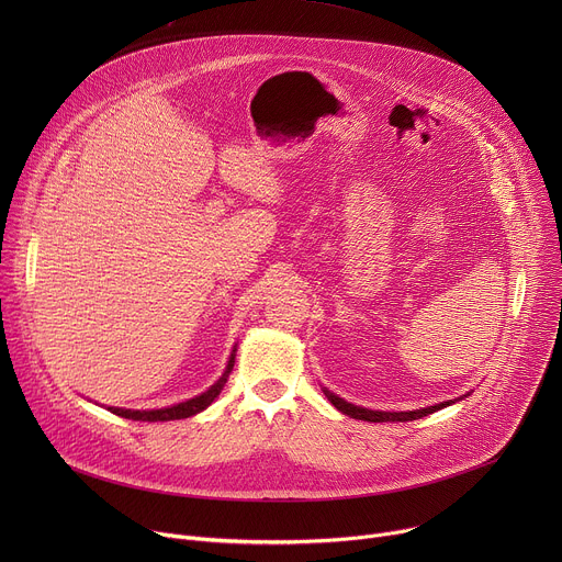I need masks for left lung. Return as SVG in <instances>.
I'll return each mask as SVG.
<instances>
[{
	"mask_svg": "<svg viewBox=\"0 0 562 562\" xmlns=\"http://www.w3.org/2000/svg\"><path fill=\"white\" fill-rule=\"evenodd\" d=\"M325 395L329 397V403L347 414L349 418H356V420H367V423H409V420H418V418H425L442 407H449L453 405V400H447V403H440V405H434V407H427V409H414V412H371V409H364V407H356L351 403H347V400L338 397L336 393H331L329 389H325Z\"/></svg>",
	"mask_w": 562,
	"mask_h": 562,
	"instance_id": "left-lung-1",
	"label": "left lung"
}]
</instances>
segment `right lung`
<instances>
[{"mask_svg":"<svg viewBox=\"0 0 562 562\" xmlns=\"http://www.w3.org/2000/svg\"><path fill=\"white\" fill-rule=\"evenodd\" d=\"M233 362H235V349H233V353L228 358V364H226L222 378L213 386H209L204 393L187 400V403H180V405H173V407H165V409H150V412H137V409L133 412V409H122V407H109V412L115 414V416H122V418H128V420H142V423H167V420L191 418V416L204 412L213 403V400L220 395L222 386L226 384L228 373L233 371Z\"/></svg>","mask_w":562,"mask_h":562,"instance_id":"right-lung-1","label":"right lung"}]
</instances>
